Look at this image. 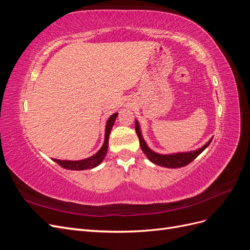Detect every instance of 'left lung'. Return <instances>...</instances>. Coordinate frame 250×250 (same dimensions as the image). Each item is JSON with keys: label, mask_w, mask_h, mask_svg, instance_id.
<instances>
[{"label": "left lung", "mask_w": 250, "mask_h": 250, "mask_svg": "<svg viewBox=\"0 0 250 250\" xmlns=\"http://www.w3.org/2000/svg\"><path fill=\"white\" fill-rule=\"evenodd\" d=\"M135 131H137V134L139 137L140 145H141L143 152L146 154V156L148 157V160L150 162H152L155 165L162 166V167H166V168H171V169L185 167V166H187V165L190 164L191 162H193L195 158L197 157L204 149L208 148V146L210 144L211 140H213V139H210L207 144H204V145L201 148H198L196 150H192V151H188V152L160 154V153H156L155 151L151 150L148 147L146 141L144 140L143 135H142L141 127H140L138 120H135Z\"/></svg>", "instance_id": "8db88e82"}]
</instances>
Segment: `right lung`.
I'll return each instance as SVG.
<instances>
[{
	"label": "right lung",
	"instance_id": "1",
	"mask_svg": "<svg viewBox=\"0 0 250 250\" xmlns=\"http://www.w3.org/2000/svg\"><path fill=\"white\" fill-rule=\"evenodd\" d=\"M118 117V112H115L113 115H111L108 120L106 121V125H105V137H104V143L100 150L96 152L94 155L89 156L87 158H84V160H80V161H64V160H56V158H52L53 161L56 162L59 166H62L64 169H69V170H87V169H94L97 166H99L104 157L106 156L107 152V148H108V139H109V133L112 129V126L115 124V121Z\"/></svg>",
	"mask_w": 250,
	"mask_h": 250
}]
</instances>
